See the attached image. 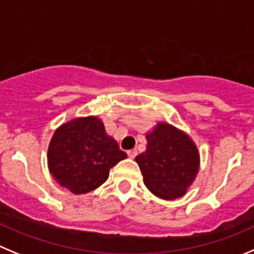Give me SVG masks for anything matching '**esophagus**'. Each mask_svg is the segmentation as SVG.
<instances>
[{"label":"esophagus","instance_id":"34e87169","mask_svg":"<svg viewBox=\"0 0 254 254\" xmlns=\"http://www.w3.org/2000/svg\"><path fill=\"white\" fill-rule=\"evenodd\" d=\"M127 153H128L129 158H134V157L137 156V149H136V148L129 149V151H127Z\"/></svg>","mask_w":254,"mask_h":254}]
</instances>
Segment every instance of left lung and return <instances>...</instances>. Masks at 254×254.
Returning a JSON list of instances; mask_svg holds the SVG:
<instances>
[{"label":"left lung","mask_w":254,"mask_h":254,"mask_svg":"<svg viewBox=\"0 0 254 254\" xmlns=\"http://www.w3.org/2000/svg\"><path fill=\"white\" fill-rule=\"evenodd\" d=\"M146 138V151L136 157L146 187L163 199L182 197L199 167L195 144L168 123H158Z\"/></svg>","instance_id":"obj_1"}]
</instances>
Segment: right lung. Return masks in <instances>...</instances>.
<instances>
[{
  "instance_id": "obj_1",
  "label": "right lung",
  "mask_w": 254,
  "mask_h": 254,
  "mask_svg": "<svg viewBox=\"0 0 254 254\" xmlns=\"http://www.w3.org/2000/svg\"><path fill=\"white\" fill-rule=\"evenodd\" d=\"M48 168L57 182L83 194L107 181L110 170L127 157L107 136L97 117L76 118L56 129L48 147Z\"/></svg>"
}]
</instances>
